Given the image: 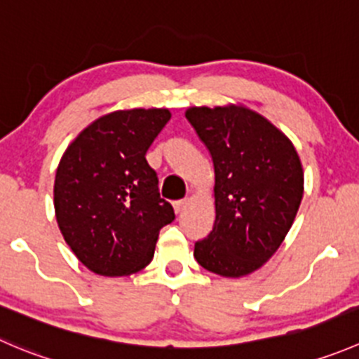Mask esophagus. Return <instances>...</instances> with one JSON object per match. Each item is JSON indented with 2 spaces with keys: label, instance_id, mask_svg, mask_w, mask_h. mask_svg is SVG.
<instances>
[{
  "label": "esophagus",
  "instance_id": "34e87169",
  "mask_svg": "<svg viewBox=\"0 0 359 359\" xmlns=\"http://www.w3.org/2000/svg\"><path fill=\"white\" fill-rule=\"evenodd\" d=\"M186 205H187V200H186V198H184V200H175V201H173V208H175L177 214H179V212H182V210H184V207H186Z\"/></svg>",
  "mask_w": 359,
  "mask_h": 359
}]
</instances>
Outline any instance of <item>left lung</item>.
Returning <instances> with one entry per match:
<instances>
[{"instance_id":"left-lung-1","label":"left lung","mask_w":359,"mask_h":359,"mask_svg":"<svg viewBox=\"0 0 359 359\" xmlns=\"http://www.w3.org/2000/svg\"><path fill=\"white\" fill-rule=\"evenodd\" d=\"M186 119L215 172V222L194 243V257L217 276H247L273 256L297 217L300 158L286 135L243 107H194Z\"/></svg>"}]
</instances>
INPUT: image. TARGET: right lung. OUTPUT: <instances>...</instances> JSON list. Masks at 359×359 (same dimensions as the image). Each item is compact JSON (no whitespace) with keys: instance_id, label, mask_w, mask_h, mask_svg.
<instances>
[{"instance_id":"obj_1","label":"right lung","mask_w":359,"mask_h":359,"mask_svg":"<svg viewBox=\"0 0 359 359\" xmlns=\"http://www.w3.org/2000/svg\"><path fill=\"white\" fill-rule=\"evenodd\" d=\"M170 117L166 109L107 114L62 154L54 182L55 219L91 272L121 277L145 268L159 229L175 219L145 159Z\"/></svg>"}]
</instances>
